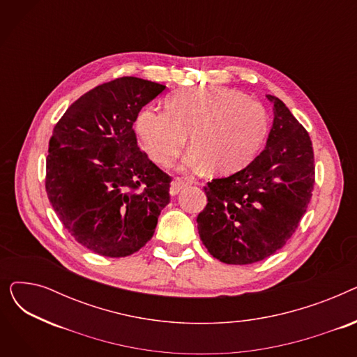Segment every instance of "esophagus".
Instances as JSON below:
<instances>
[{
	"instance_id": "esophagus-1",
	"label": "esophagus",
	"mask_w": 357,
	"mask_h": 357,
	"mask_svg": "<svg viewBox=\"0 0 357 357\" xmlns=\"http://www.w3.org/2000/svg\"><path fill=\"white\" fill-rule=\"evenodd\" d=\"M192 182L190 181V179H183V178H176L172 183H171V195L172 197H175V195H178L185 186H188V185H191Z\"/></svg>"
}]
</instances>
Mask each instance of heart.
<instances>
[{
  "instance_id": "heart-1",
  "label": "heart",
  "mask_w": 357,
  "mask_h": 357,
  "mask_svg": "<svg viewBox=\"0 0 357 357\" xmlns=\"http://www.w3.org/2000/svg\"><path fill=\"white\" fill-rule=\"evenodd\" d=\"M146 152L171 165L191 133L188 166L229 174L246 166L264 144L269 120L264 105L229 88L183 89L166 101V111L149 107L136 121Z\"/></svg>"
}]
</instances>
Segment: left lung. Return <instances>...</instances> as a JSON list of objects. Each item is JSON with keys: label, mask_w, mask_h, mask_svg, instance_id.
<instances>
[{"label": "left lung", "mask_w": 357, "mask_h": 357, "mask_svg": "<svg viewBox=\"0 0 357 357\" xmlns=\"http://www.w3.org/2000/svg\"><path fill=\"white\" fill-rule=\"evenodd\" d=\"M273 126L266 147L245 169L204 186L208 202L198 233L222 264L250 265L285 246L299 226L315 183L308 131L273 96Z\"/></svg>", "instance_id": "8db88e82"}]
</instances>
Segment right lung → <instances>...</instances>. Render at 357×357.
I'll use <instances>...</instances> for the list:
<instances>
[{
	"mask_svg": "<svg viewBox=\"0 0 357 357\" xmlns=\"http://www.w3.org/2000/svg\"><path fill=\"white\" fill-rule=\"evenodd\" d=\"M165 85L123 77L88 91L56 123L46 192L63 227L88 250L124 257L152 238L172 178L137 146L133 124Z\"/></svg>",
	"mask_w": 357,
	"mask_h": 357,
	"instance_id": "add662e5",
	"label": "right lung"
}]
</instances>
